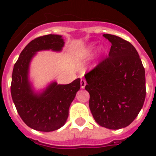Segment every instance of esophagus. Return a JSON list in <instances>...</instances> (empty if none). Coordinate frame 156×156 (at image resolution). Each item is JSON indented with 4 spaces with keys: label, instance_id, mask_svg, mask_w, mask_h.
I'll return each instance as SVG.
<instances>
[{
    "label": "esophagus",
    "instance_id": "obj_1",
    "mask_svg": "<svg viewBox=\"0 0 156 156\" xmlns=\"http://www.w3.org/2000/svg\"><path fill=\"white\" fill-rule=\"evenodd\" d=\"M85 86H86V80L85 79H83V78H82V79H81V87L84 88L85 87Z\"/></svg>",
    "mask_w": 156,
    "mask_h": 156
}]
</instances>
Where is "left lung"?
Instances as JSON below:
<instances>
[{
    "label": "left lung",
    "instance_id": "obj_1",
    "mask_svg": "<svg viewBox=\"0 0 156 156\" xmlns=\"http://www.w3.org/2000/svg\"><path fill=\"white\" fill-rule=\"evenodd\" d=\"M112 43L108 56L85 74V89L95 121L110 129L130 125L146 98L145 69L137 50L127 40L104 34Z\"/></svg>",
    "mask_w": 156,
    "mask_h": 156
}]
</instances>
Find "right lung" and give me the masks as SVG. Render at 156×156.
I'll use <instances>...</instances> for the list:
<instances>
[{
	"label": "right lung",
	"mask_w": 156,
	"mask_h": 156,
	"mask_svg": "<svg viewBox=\"0 0 156 156\" xmlns=\"http://www.w3.org/2000/svg\"><path fill=\"white\" fill-rule=\"evenodd\" d=\"M61 35H47L31 40L22 51L14 64L11 82V95L18 113L30 128L42 132L58 129L66 123L69 108L80 89V78L69 84H50L41 94H35L28 82L29 64L35 52L41 50L61 51Z\"/></svg>",
	"instance_id": "obj_1"
}]
</instances>
